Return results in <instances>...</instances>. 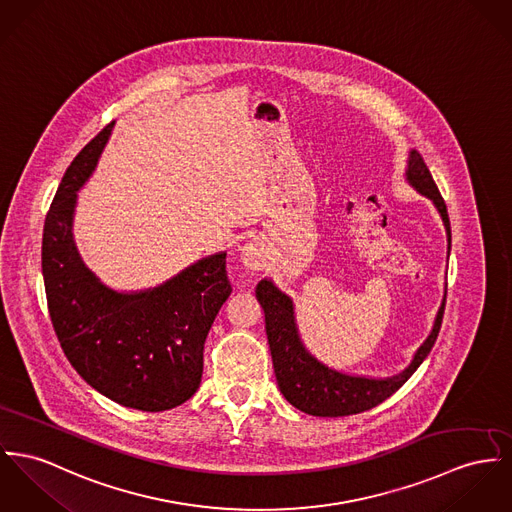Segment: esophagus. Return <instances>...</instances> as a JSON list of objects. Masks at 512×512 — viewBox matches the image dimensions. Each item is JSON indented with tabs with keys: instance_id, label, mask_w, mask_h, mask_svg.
Instances as JSON below:
<instances>
[{
	"instance_id": "esophagus-1",
	"label": "esophagus",
	"mask_w": 512,
	"mask_h": 512,
	"mask_svg": "<svg viewBox=\"0 0 512 512\" xmlns=\"http://www.w3.org/2000/svg\"><path fill=\"white\" fill-rule=\"evenodd\" d=\"M241 263L247 271L251 273H257V271H263L269 263V251H267V245L255 237L251 241H247L241 249Z\"/></svg>"
}]
</instances>
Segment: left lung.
Here are the masks:
<instances>
[{
	"mask_svg": "<svg viewBox=\"0 0 512 512\" xmlns=\"http://www.w3.org/2000/svg\"><path fill=\"white\" fill-rule=\"evenodd\" d=\"M405 179L417 193L433 200L434 208L438 210L446 230L448 253H450L452 234H450L448 210L434 185L429 167L425 165V161L417 150L409 152ZM255 296L265 312V329H267V339L271 347L273 368H275L280 394L284 395L286 401L292 403L296 409L314 417L356 415L380 405L390 395L395 394L431 353L440 331L444 304H446V292H444L442 304L434 317L431 335L417 349L411 364L403 372L390 378H368V376H351V374L333 370L323 362H319L314 354L306 349L296 325L294 302L288 294H284L276 286L273 280L263 278L255 288Z\"/></svg>",
	"mask_w": 512,
	"mask_h": 512,
	"instance_id": "1",
	"label": "left lung"
}]
</instances>
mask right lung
<instances>
[{"instance_id":"1","label":"right lung","mask_w":512,"mask_h":512,"mask_svg":"<svg viewBox=\"0 0 512 512\" xmlns=\"http://www.w3.org/2000/svg\"><path fill=\"white\" fill-rule=\"evenodd\" d=\"M113 126L107 124L62 177L44 220L42 276L54 331L79 376L118 405L154 413L197 392L204 341L232 284L224 251L138 292L113 290L83 263L72 232L78 191Z\"/></svg>"}]
</instances>
